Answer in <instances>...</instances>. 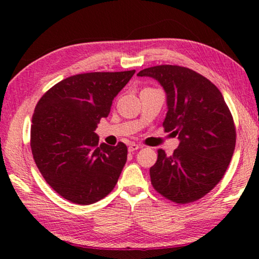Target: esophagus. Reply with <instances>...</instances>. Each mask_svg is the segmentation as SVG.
I'll return each mask as SVG.
<instances>
[{
    "label": "esophagus",
    "mask_w": 259,
    "mask_h": 259,
    "mask_svg": "<svg viewBox=\"0 0 259 259\" xmlns=\"http://www.w3.org/2000/svg\"><path fill=\"white\" fill-rule=\"evenodd\" d=\"M140 147H142V146H140V145H137V144H130L129 147H128V150H129V152H135V151L139 150Z\"/></svg>",
    "instance_id": "obj_1"
}]
</instances>
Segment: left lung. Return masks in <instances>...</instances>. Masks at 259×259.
I'll use <instances>...</instances> for the list:
<instances>
[{
    "mask_svg": "<svg viewBox=\"0 0 259 259\" xmlns=\"http://www.w3.org/2000/svg\"><path fill=\"white\" fill-rule=\"evenodd\" d=\"M137 75L163 88L164 131L179 139L172 155L157 151L150 169L152 185L172 202H194L217 185L233 156L236 135L230 109L218 88L190 68L160 65Z\"/></svg>",
    "mask_w": 259,
    "mask_h": 259,
    "instance_id": "obj_1",
    "label": "left lung"
}]
</instances>
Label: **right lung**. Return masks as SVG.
I'll return each instance as SVG.
<instances>
[{"mask_svg": "<svg viewBox=\"0 0 259 259\" xmlns=\"http://www.w3.org/2000/svg\"><path fill=\"white\" fill-rule=\"evenodd\" d=\"M135 72L77 74L57 83L38 100L30 148L43 178L64 199L91 204L115 187L128 148L123 143L98 145L95 130Z\"/></svg>", "mask_w": 259, "mask_h": 259, "instance_id": "right-lung-1", "label": "right lung"}]
</instances>
